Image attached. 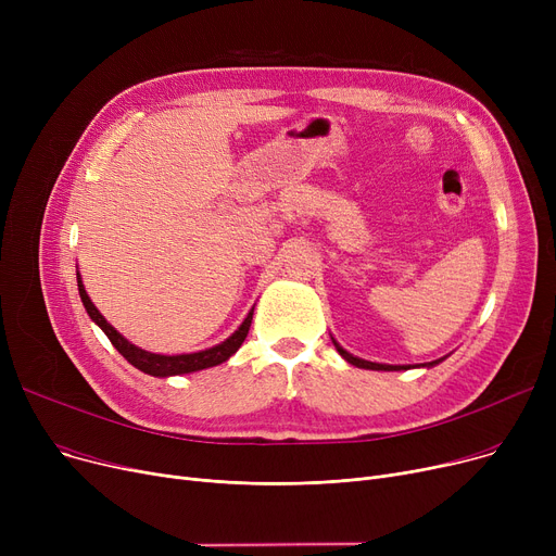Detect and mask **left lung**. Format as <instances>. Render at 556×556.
<instances>
[{"mask_svg": "<svg viewBox=\"0 0 556 556\" xmlns=\"http://www.w3.org/2000/svg\"><path fill=\"white\" fill-rule=\"evenodd\" d=\"M333 340V338H331ZM333 344H336V349H338V354L346 361V363H352V365H356V367H361V369H381V371H399V369H410V365H383V363H371V361H363V358H358V356H352L349 352H344V349L333 340ZM437 363H442V361H432V363H424V365H419V367H434Z\"/></svg>", "mask_w": 556, "mask_h": 556, "instance_id": "left-lung-1", "label": "left lung"}]
</instances>
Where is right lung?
Wrapping results in <instances>:
<instances>
[{"label": "right lung", "mask_w": 556, "mask_h": 556, "mask_svg": "<svg viewBox=\"0 0 556 556\" xmlns=\"http://www.w3.org/2000/svg\"><path fill=\"white\" fill-rule=\"evenodd\" d=\"M78 293H80V300H83V306L87 311V315H90L94 323L103 329V333L110 338V342L114 344L116 352H119L132 367H137L139 371L143 374H151V376H160V378H166V376H178V374H189V371H200V369H207V367H216L220 363H225L231 354L239 352V346L243 344L248 331H250V325H252V313L254 308L245 315L243 325L233 331L227 340H223L220 344H214L210 349H200V352H191V354H153V352H146V349L128 342L119 331H116L108 319L99 313V308L92 304V300L87 298L85 293V286L78 277Z\"/></svg>", "instance_id": "obj_1"}]
</instances>
